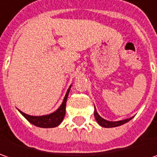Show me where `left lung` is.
I'll use <instances>...</instances> for the list:
<instances>
[{
    "instance_id": "1",
    "label": "left lung",
    "mask_w": 157,
    "mask_h": 157,
    "mask_svg": "<svg viewBox=\"0 0 157 157\" xmlns=\"http://www.w3.org/2000/svg\"><path fill=\"white\" fill-rule=\"evenodd\" d=\"M95 118L96 120V122H98V124L101 125V127L104 128H113V127H117V126H120V125H122L124 123H126L128 121H130L132 119L133 117L131 118H128V119H125V120H122V121H117V122H110V121H107L105 119L101 118L98 113L96 112V110L95 109Z\"/></svg>"
}]
</instances>
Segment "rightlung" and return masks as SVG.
<instances>
[{
	"label": "right lung",
	"instance_id": "right-lung-1",
	"mask_svg": "<svg viewBox=\"0 0 157 157\" xmlns=\"http://www.w3.org/2000/svg\"><path fill=\"white\" fill-rule=\"evenodd\" d=\"M71 86L68 88V91L65 95V97L63 99L62 105L59 107V109L56 110L55 112H53L49 115H46V116H33L27 115L23 112H21V110L20 113L24 116L25 118L32 124H34L35 126L40 128H55L58 126L61 122H62L64 116H65V113H66V101L68 99V93L70 90Z\"/></svg>",
	"mask_w": 157,
	"mask_h": 157
}]
</instances>
